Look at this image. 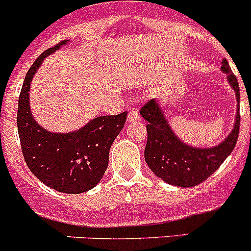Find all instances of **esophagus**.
<instances>
[{
    "label": "esophagus",
    "instance_id": "esophagus-1",
    "mask_svg": "<svg viewBox=\"0 0 251 251\" xmlns=\"http://www.w3.org/2000/svg\"><path fill=\"white\" fill-rule=\"evenodd\" d=\"M140 120H141V115L138 111L131 110L130 113H128V116H127L128 123H137V121H140Z\"/></svg>",
    "mask_w": 251,
    "mask_h": 251
}]
</instances>
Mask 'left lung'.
<instances>
[{"label":"left lung","instance_id":"obj_1","mask_svg":"<svg viewBox=\"0 0 251 251\" xmlns=\"http://www.w3.org/2000/svg\"><path fill=\"white\" fill-rule=\"evenodd\" d=\"M221 70L226 73L229 85L235 91L238 111L233 130L219 146L194 148L183 143L174 133L155 100H148L141 108V115L148 121L144 159L155 176L166 183L177 187H194L201 183L221 166L234 149L240 126L239 86L226 59L222 60Z\"/></svg>","mask_w":251,"mask_h":251}]
</instances>
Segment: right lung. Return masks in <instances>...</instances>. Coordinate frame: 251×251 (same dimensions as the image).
I'll return each instance as SVG.
<instances>
[{"label":"right lung","mask_w":251,"mask_h":251,"mask_svg":"<svg viewBox=\"0 0 251 251\" xmlns=\"http://www.w3.org/2000/svg\"><path fill=\"white\" fill-rule=\"evenodd\" d=\"M68 41L39 55L26 73L19 95L17 126L27 168L46 186L67 194L92 189L102 179L109 163V151L125 125L127 111L91 120L80 130L53 133L42 128L30 111L29 90L32 76L45 58Z\"/></svg>","instance_id":"1"}]
</instances>
